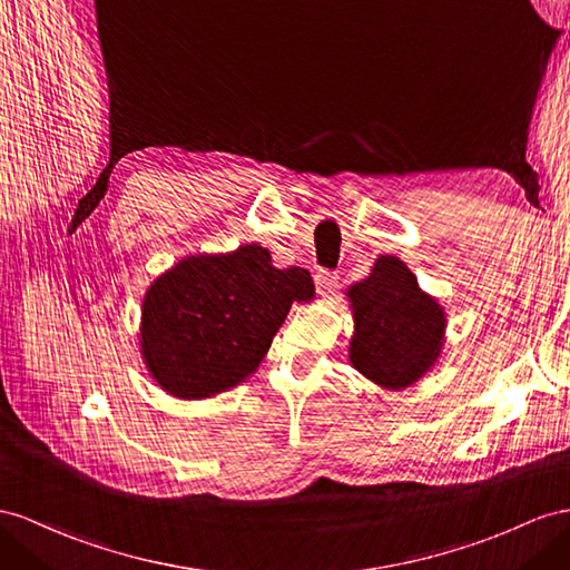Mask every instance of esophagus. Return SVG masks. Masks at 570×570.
<instances>
[{"mask_svg": "<svg viewBox=\"0 0 570 570\" xmlns=\"http://www.w3.org/2000/svg\"><path fill=\"white\" fill-rule=\"evenodd\" d=\"M315 286H317V294L323 296V298H327L330 294H334V288L340 286L337 274H332V272H317V274H315Z\"/></svg>", "mask_w": 570, "mask_h": 570, "instance_id": "1", "label": "esophagus"}]
</instances>
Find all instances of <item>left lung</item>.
Instances as JSON below:
<instances>
[{
	"instance_id": "obj_1",
	"label": "left lung",
	"mask_w": 570,
	"mask_h": 570,
	"mask_svg": "<svg viewBox=\"0 0 570 570\" xmlns=\"http://www.w3.org/2000/svg\"><path fill=\"white\" fill-rule=\"evenodd\" d=\"M344 294L354 315L348 361L363 377L400 392L435 366L445 346V308L400 257L381 255Z\"/></svg>"
}]
</instances>
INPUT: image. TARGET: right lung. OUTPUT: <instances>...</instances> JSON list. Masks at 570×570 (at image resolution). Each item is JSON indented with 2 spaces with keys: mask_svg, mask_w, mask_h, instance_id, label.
Returning a JSON list of instances; mask_svg holds the SVG:
<instances>
[{
  "mask_svg": "<svg viewBox=\"0 0 570 570\" xmlns=\"http://www.w3.org/2000/svg\"><path fill=\"white\" fill-rule=\"evenodd\" d=\"M313 298L311 272L274 267L257 243L187 255L146 288L141 361L170 397H214L250 377L291 305Z\"/></svg>",
  "mask_w": 570,
  "mask_h": 570,
  "instance_id": "right-lung-1",
  "label": "right lung"
}]
</instances>
